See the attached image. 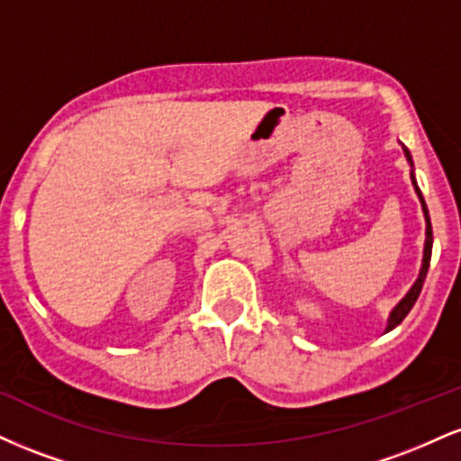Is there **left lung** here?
I'll use <instances>...</instances> for the list:
<instances>
[{"label":"left lung","instance_id":"obj_1","mask_svg":"<svg viewBox=\"0 0 461 461\" xmlns=\"http://www.w3.org/2000/svg\"><path fill=\"white\" fill-rule=\"evenodd\" d=\"M403 151H405V156H407V162L411 164V156H410V151L405 149L403 147ZM411 167H414V164H411ZM410 177H411V184H414V190H416V194H418V199H420V203H422V212H425V221H427V230H425V251H422V267H420V273H418V279L414 282V285H411L410 288V293L405 294L403 299L399 301V303L394 305V310L390 312V319H388V327H385V331H390V330H394L396 325H399V322H403V319L407 314H410V310L414 308V303H416V299H418V294H420V290H422V284H425V277H427V271H429V262H431V247H433V231H431V221H429V210H427V205H425V199H422V193H420V188H418V184H416V177H414V171H410Z\"/></svg>","mask_w":461,"mask_h":461}]
</instances>
